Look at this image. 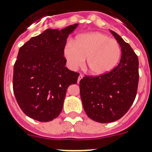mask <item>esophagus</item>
I'll return each instance as SVG.
<instances>
[{"label":"esophagus","instance_id":"esophagus-1","mask_svg":"<svg viewBox=\"0 0 152 152\" xmlns=\"http://www.w3.org/2000/svg\"><path fill=\"white\" fill-rule=\"evenodd\" d=\"M83 77H84V75H82V74H80V75H79V77H78V79H77V83L80 82V80H81V79L83 78Z\"/></svg>","mask_w":152,"mask_h":152}]
</instances>
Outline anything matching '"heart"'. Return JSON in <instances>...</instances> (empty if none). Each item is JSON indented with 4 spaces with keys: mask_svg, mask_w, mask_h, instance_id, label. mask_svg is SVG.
<instances>
[{
    "mask_svg": "<svg viewBox=\"0 0 152 152\" xmlns=\"http://www.w3.org/2000/svg\"><path fill=\"white\" fill-rule=\"evenodd\" d=\"M64 56L72 69L83 65L86 58L88 71L92 75H102L116 67L121 56V48L116 39L94 32L80 35L74 44H67Z\"/></svg>",
    "mask_w": 152,
    "mask_h": 152,
    "instance_id": "obj_1",
    "label": "heart"
}]
</instances>
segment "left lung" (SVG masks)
Wrapping results in <instances>:
<instances>
[{
	"label": "left lung",
	"instance_id": "1",
	"mask_svg": "<svg viewBox=\"0 0 152 152\" xmlns=\"http://www.w3.org/2000/svg\"><path fill=\"white\" fill-rule=\"evenodd\" d=\"M121 47L119 64L111 72L88 76L80 80V94L86 114L94 121L107 123L128 112L135 99L139 84V59L129 44L110 30Z\"/></svg>",
	"mask_w": 152,
	"mask_h": 152
}]
</instances>
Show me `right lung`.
<instances>
[{"mask_svg":"<svg viewBox=\"0 0 152 152\" xmlns=\"http://www.w3.org/2000/svg\"><path fill=\"white\" fill-rule=\"evenodd\" d=\"M77 26L48 29L19 49L13 89L17 103L29 117L39 122L58 117L68 86L77 83L79 73L65 67L64 56L67 38Z\"/></svg>","mask_w":152,"mask_h":152,"instance_id":"1","label":"right lung"}]
</instances>
